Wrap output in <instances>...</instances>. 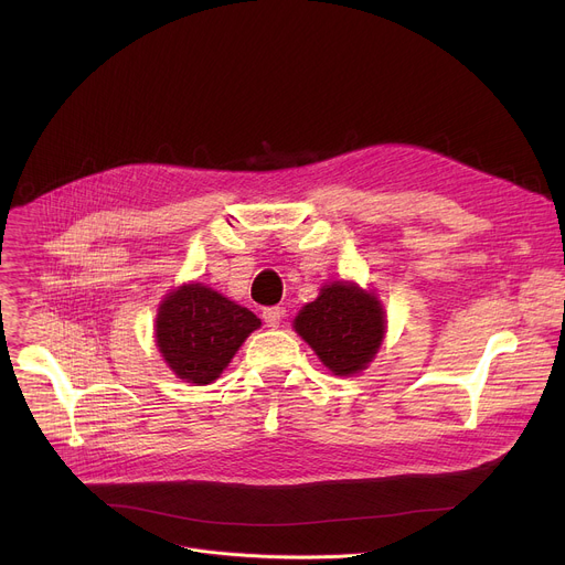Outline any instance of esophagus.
I'll use <instances>...</instances> for the list:
<instances>
[{
    "instance_id": "esophagus-1",
    "label": "esophagus",
    "mask_w": 565,
    "mask_h": 565,
    "mask_svg": "<svg viewBox=\"0 0 565 565\" xmlns=\"http://www.w3.org/2000/svg\"><path fill=\"white\" fill-rule=\"evenodd\" d=\"M284 308H279V306H273V308H264V312H262V317H264V321H266V327H279V321L284 319Z\"/></svg>"
}]
</instances>
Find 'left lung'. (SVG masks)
<instances>
[{
	"label": "left lung",
	"mask_w": 565,
	"mask_h": 565,
	"mask_svg": "<svg viewBox=\"0 0 565 565\" xmlns=\"http://www.w3.org/2000/svg\"><path fill=\"white\" fill-rule=\"evenodd\" d=\"M295 331L335 375L362 371L384 338V312L371 292L353 284L324 286L301 308Z\"/></svg>",
	"instance_id": "obj_1"
}]
</instances>
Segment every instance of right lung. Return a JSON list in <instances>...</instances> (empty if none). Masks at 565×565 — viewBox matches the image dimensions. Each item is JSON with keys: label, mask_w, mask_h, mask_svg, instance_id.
I'll return each mask as SVG.
<instances>
[{"label": "right lung", "mask_w": 565, "mask_h": 565, "mask_svg": "<svg viewBox=\"0 0 565 565\" xmlns=\"http://www.w3.org/2000/svg\"><path fill=\"white\" fill-rule=\"evenodd\" d=\"M259 327L262 321L253 310L207 286L190 284L160 303L156 342L179 377L192 384H210Z\"/></svg>", "instance_id": "add662e5"}]
</instances>
